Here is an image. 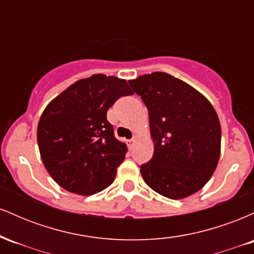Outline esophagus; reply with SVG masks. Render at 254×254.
Wrapping results in <instances>:
<instances>
[{"label": "esophagus", "mask_w": 254, "mask_h": 254, "mask_svg": "<svg viewBox=\"0 0 254 254\" xmlns=\"http://www.w3.org/2000/svg\"><path fill=\"white\" fill-rule=\"evenodd\" d=\"M136 141H137V136H133L132 138L129 141V143H127V145H129V149H132L133 145H135V143H136Z\"/></svg>", "instance_id": "esophagus-1"}]
</instances>
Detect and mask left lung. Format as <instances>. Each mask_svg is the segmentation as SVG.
I'll return each instance as SVG.
<instances>
[{"label": "left lung", "mask_w": 254, "mask_h": 254, "mask_svg": "<svg viewBox=\"0 0 254 254\" xmlns=\"http://www.w3.org/2000/svg\"><path fill=\"white\" fill-rule=\"evenodd\" d=\"M149 112L154 154L141 166L143 180L161 196L184 199L196 193L216 170L221 124L202 93L167 72L130 80Z\"/></svg>", "instance_id": "obj_1"}]
</instances>
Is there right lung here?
<instances>
[{"label": "right lung", "mask_w": 254, "mask_h": 254, "mask_svg": "<svg viewBox=\"0 0 254 254\" xmlns=\"http://www.w3.org/2000/svg\"><path fill=\"white\" fill-rule=\"evenodd\" d=\"M129 94L123 78L95 74L72 83L43 111L37 127L40 157L64 190L90 196L113 183L127 147L113 135L106 115Z\"/></svg>", "instance_id": "obj_1"}]
</instances>
